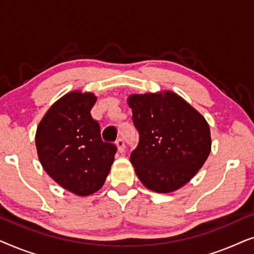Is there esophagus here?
<instances>
[{"label": "esophagus", "instance_id": "1", "mask_svg": "<svg viewBox=\"0 0 254 254\" xmlns=\"http://www.w3.org/2000/svg\"><path fill=\"white\" fill-rule=\"evenodd\" d=\"M117 147H118V150H119L120 152L125 151V140L124 138H119V140H117Z\"/></svg>", "mask_w": 254, "mask_h": 254}]
</instances>
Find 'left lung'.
Wrapping results in <instances>:
<instances>
[{"label":"left lung","mask_w":254,"mask_h":254,"mask_svg":"<svg viewBox=\"0 0 254 254\" xmlns=\"http://www.w3.org/2000/svg\"><path fill=\"white\" fill-rule=\"evenodd\" d=\"M137 147L130 162L141 183L157 193H169L189 183L210 154L207 121L171 91L128 97Z\"/></svg>","instance_id":"1"}]
</instances>
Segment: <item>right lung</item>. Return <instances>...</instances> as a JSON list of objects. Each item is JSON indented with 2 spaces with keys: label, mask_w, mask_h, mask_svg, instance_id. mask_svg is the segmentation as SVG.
<instances>
[{
  "label": "right lung",
  "mask_w": 254,
  "mask_h": 254,
  "mask_svg": "<svg viewBox=\"0 0 254 254\" xmlns=\"http://www.w3.org/2000/svg\"><path fill=\"white\" fill-rule=\"evenodd\" d=\"M97 97L72 91L55 102L36 133L38 157L59 185L77 195H90L104 185L117 145L100 136L90 111Z\"/></svg>",
  "instance_id": "1"
}]
</instances>
